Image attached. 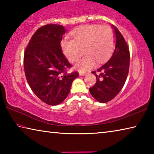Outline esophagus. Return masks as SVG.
I'll use <instances>...</instances> for the list:
<instances>
[{
    "label": "esophagus",
    "mask_w": 154,
    "mask_h": 154,
    "mask_svg": "<svg viewBox=\"0 0 154 154\" xmlns=\"http://www.w3.org/2000/svg\"><path fill=\"white\" fill-rule=\"evenodd\" d=\"M79 75H81V76H83V75H85V74H86V72H82V71H79Z\"/></svg>",
    "instance_id": "1"
}]
</instances>
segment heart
<instances>
[{"label": "heart", "mask_w": 154, "mask_h": 154, "mask_svg": "<svg viewBox=\"0 0 154 154\" xmlns=\"http://www.w3.org/2000/svg\"><path fill=\"white\" fill-rule=\"evenodd\" d=\"M74 39L62 41V51L70 62H76L84 47L87 53L76 64V68L85 71L92 67L95 60L98 62L107 59L113 53L116 38L113 29L108 26L88 24L82 26L72 32Z\"/></svg>", "instance_id": "1"}]
</instances>
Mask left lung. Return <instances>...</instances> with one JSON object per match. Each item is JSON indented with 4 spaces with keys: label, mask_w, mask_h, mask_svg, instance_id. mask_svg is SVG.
<instances>
[{
    "label": "left lung",
    "mask_w": 154,
    "mask_h": 154,
    "mask_svg": "<svg viewBox=\"0 0 154 154\" xmlns=\"http://www.w3.org/2000/svg\"><path fill=\"white\" fill-rule=\"evenodd\" d=\"M112 26L116 34V48L109 60L97 71L92 72L96 77V82L90 88L93 97L102 103L109 102L118 94L124 85L129 71L128 46L118 28L114 26Z\"/></svg>",
    "instance_id": "1"
}]
</instances>
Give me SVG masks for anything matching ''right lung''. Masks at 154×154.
<instances>
[{
  "label": "right lung",
  "instance_id": "obj_1",
  "mask_svg": "<svg viewBox=\"0 0 154 154\" xmlns=\"http://www.w3.org/2000/svg\"><path fill=\"white\" fill-rule=\"evenodd\" d=\"M62 25L47 24L34 33L24 52V68L28 83L36 96L49 105L67 97L77 71L68 73L72 65L62 53L60 42L65 34Z\"/></svg>",
  "mask_w": 154,
  "mask_h": 154
}]
</instances>
